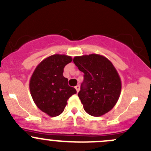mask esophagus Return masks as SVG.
Segmentation results:
<instances>
[{
	"label": "esophagus",
	"mask_w": 151,
	"mask_h": 151,
	"mask_svg": "<svg viewBox=\"0 0 151 151\" xmlns=\"http://www.w3.org/2000/svg\"><path fill=\"white\" fill-rule=\"evenodd\" d=\"M75 88H76V90L77 93H78V92L79 91V90H80V86H79V85L76 86V87H75Z\"/></svg>",
	"instance_id": "34e87169"
}]
</instances>
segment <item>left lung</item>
Instances as JSON below:
<instances>
[{"instance_id":"1","label":"left lung","mask_w":151,"mask_h":151,"mask_svg":"<svg viewBox=\"0 0 151 151\" xmlns=\"http://www.w3.org/2000/svg\"><path fill=\"white\" fill-rule=\"evenodd\" d=\"M73 62L84 73L78 94L84 110L96 117L108 113L117 103L122 90L121 78L113 64L99 54L75 56Z\"/></svg>"}]
</instances>
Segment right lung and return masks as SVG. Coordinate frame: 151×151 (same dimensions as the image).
<instances>
[{
	"mask_svg": "<svg viewBox=\"0 0 151 151\" xmlns=\"http://www.w3.org/2000/svg\"><path fill=\"white\" fill-rule=\"evenodd\" d=\"M72 61V57L67 55H50L38 64L30 78L29 86L34 102L51 117L62 113L67 100L76 93L63 76L64 67Z\"/></svg>",
	"mask_w": 151,
	"mask_h": 151,
	"instance_id": "right-lung-1",
	"label": "right lung"
}]
</instances>
